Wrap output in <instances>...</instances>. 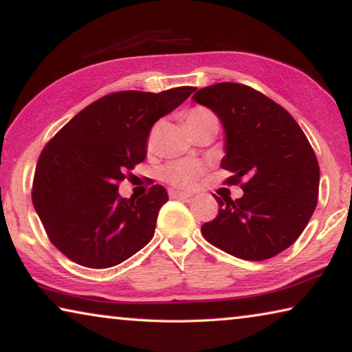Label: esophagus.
Masks as SVG:
<instances>
[{"instance_id":"34e87169","label":"esophagus","mask_w":352,"mask_h":352,"mask_svg":"<svg viewBox=\"0 0 352 352\" xmlns=\"http://www.w3.org/2000/svg\"><path fill=\"white\" fill-rule=\"evenodd\" d=\"M169 197L170 199L188 200V199L192 197V194H190V192H183V190H177V189H169Z\"/></svg>"}]
</instances>
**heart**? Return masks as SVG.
Listing matches in <instances>:
<instances>
[{
	"label": "heart",
	"mask_w": 352,
	"mask_h": 352,
	"mask_svg": "<svg viewBox=\"0 0 352 352\" xmlns=\"http://www.w3.org/2000/svg\"><path fill=\"white\" fill-rule=\"evenodd\" d=\"M184 124L189 129L190 133H195L197 130L217 126V118L214 113L206 109V107H192L183 115ZM206 166L204 162L195 158H184V160H174V162L166 163L160 169V177L164 182H168L172 186L177 188H192L195 182L205 174Z\"/></svg>",
	"instance_id": "heart-1"
}]
</instances>
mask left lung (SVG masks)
I'll list each match as a JSON object with an SVG mask.
<instances>
[{"label":"left lung","mask_w":352,"mask_h":352,"mask_svg":"<svg viewBox=\"0 0 352 352\" xmlns=\"http://www.w3.org/2000/svg\"><path fill=\"white\" fill-rule=\"evenodd\" d=\"M194 100L223 124L225 184H241V199H220L217 217L201 225L211 245L245 261H264L294 243L317 206L320 166L290 113L248 85L222 82Z\"/></svg>","instance_id":"obj_1"}]
</instances>
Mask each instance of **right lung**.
I'll return each mask as SVG.
<instances>
[{"label":"right lung","instance_id":"add662e5","mask_svg":"<svg viewBox=\"0 0 352 352\" xmlns=\"http://www.w3.org/2000/svg\"><path fill=\"white\" fill-rule=\"evenodd\" d=\"M194 91L110 93L47 141L35 168L32 204L58 252L88 269H109L151 242L168 192L153 184L146 195L127 200L119 183L144 162L153 124Z\"/></svg>","mask_w":352,"mask_h":352}]
</instances>
